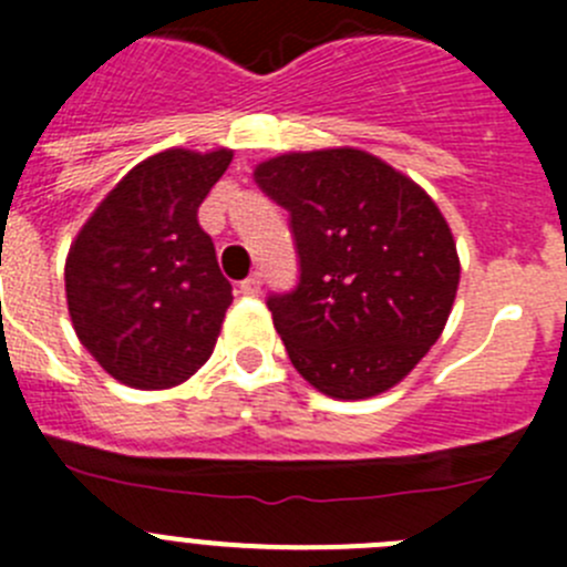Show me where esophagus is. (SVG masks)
I'll return each instance as SVG.
<instances>
[{
  "label": "esophagus",
  "mask_w": 567,
  "mask_h": 567,
  "mask_svg": "<svg viewBox=\"0 0 567 567\" xmlns=\"http://www.w3.org/2000/svg\"><path fill=\"white\" fill-rule=\"evenodd\" d=\"M239 289H241V295H261V275L252 272L250 278L241 280Z\"/></svg>",
  "instance_id": "1"
}]
</instances>
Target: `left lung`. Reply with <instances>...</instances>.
I'll list each match as a JSON object with an SVG mask.
<instances>
[{
    "label": "left lung",
    "mask_w": 567,
    "mask_h": 567,
    "mask_svg": "<svg viewBox=\"0 0 567 567\" xmlns=\"http://www.w3.org/2000/svg\"><path fill=\"white\" fill-rule=\"evenodd\" d=\"M252 175L292 214L300 284L267 306L295 370L337 401L401 384L440 339L460 289L440 206L359 147L275 155Z\"/></svg>",
    "instance_id": "left-lung-1"
}]
</instances>
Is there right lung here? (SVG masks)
Returning a JSON list of instances; mask_svg holds the SVG:
<instances>
[{"instance_id":"right-lung-1","label":"right lung","mask_w":567,"mask_h":567,"mask_svg":"<svg viewBox=\"0 0 567 567\" xmlns=\"http://www.w3.org/2000/svg\"><path fill=\"white\" fill-rule=\"evenodd\" d=\"M234 150L169 147L133 166L74 236L66 303L78 339L133 390H172L214 353L230 284L197 208Z\"/></svg>"}]
</instances>
